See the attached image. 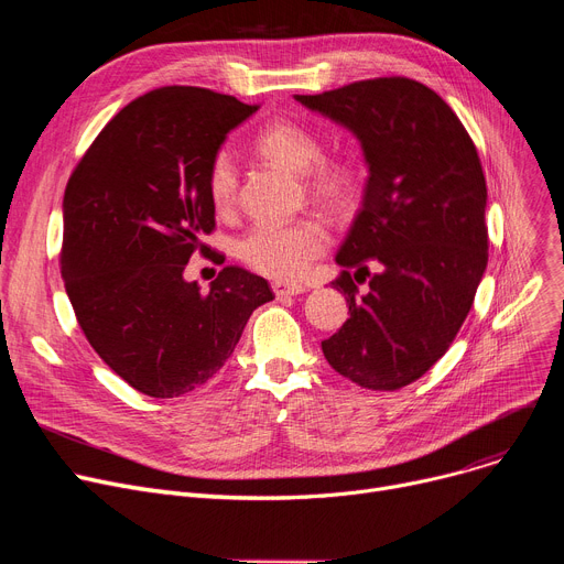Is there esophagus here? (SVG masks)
I'll return each mask as SVG.
<instances>
[{
	"label": "esophagus",
	"mask_w": 564,
	"mask_h": 564,
	"mask_svg": "<svg viewBox=\"0 0 564 564\" xmlns=\"http://www.w3.org/2000/svg\"><path fill=\"white\" fill-rule=\"evenodd\" d=\"M272 290L276 297H297V294H304L306 292V285L302 283H290V281H274L272 283Z\"/></svg>",
	"instance_id": "1"
}]
</instances>
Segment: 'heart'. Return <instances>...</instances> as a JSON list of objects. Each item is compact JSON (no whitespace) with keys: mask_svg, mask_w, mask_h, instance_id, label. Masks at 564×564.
Segmentation results:
<instances>
[{"mask_svg":"<svg viewBox=\"0 0 564 564\" xmlns=\"http://www.w3.org/2000/svg\"><path fill=\"white\" fill-rule=\"evenodd\" d=\"M258 151L292 173H302L306 192L334 207L347 210L357 203L361 183L359 171L345 160H322V141L300 123L276 121L258 134ZM207 196L219 213L230 210L240 187V166L230 148H219L207 164ZM329 230L319 219L306 217L292 224H256L237 242V258L253 272L294 279L329 249Z\"/></svg>","mask_w":564,"mask_h":564,"instance_id":"1","label":"heart"}]
</instances>
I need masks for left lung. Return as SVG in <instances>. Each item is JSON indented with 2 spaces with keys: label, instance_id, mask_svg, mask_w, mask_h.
I'll return each mask as SVG.
<instances>
[{
  "label": "left lung",
  "instance_id": "obj_1",
  "mask_svg": "<svg viewBox=\"0 0 564 564\" xmlns=\"http://www.w3.org/2000/svg\"><path fill=\"white\" fill-rule=\"evenodd\" d=\"M294 100L347 128L368 164L332 281L349 317L322 351L364 389H402L448 351L487 270L478 151L455 111L416 79L377 77ZM366 261L380 274L359 295L348 270L367 272Z\"/></svg>",
  "mask_w": 564,
  "mask_h": 564
}]
</instances>
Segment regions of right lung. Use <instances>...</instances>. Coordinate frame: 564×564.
Masks as SVG:
<instances>
[{
    "label": "right lung",
    "instance_id": "1",
    "mask_svg": "<svg viewBox=\"0 0 564 564\" xmlns=\"http://www.w3.org/2000/svg\"><path fill=\"white\" fill-rule=\"evenodd\" d=\"M258 109L198 86L132 100L96 137L64 194L62 276L79 327L132 389L181 398L228 361L251 313L274 294L224 267L210 292L185 267L215 230L207 164Z\"/></svg>",
    "mask_w": 564,
    "mask_h": 564
}]
</instances>
